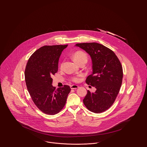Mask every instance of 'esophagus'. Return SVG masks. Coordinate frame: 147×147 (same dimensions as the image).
Instances as JSON below:
<instances>
[{
	"mask_svg": "<svg viewBox=\"0 0 147 147\" xmlns=\"http://www.w3.org/2000/svg\"><path fill=\"white\" fill-rule=\"evenodd\" d=\"M78 88H79V86L77 85H72L70 86L71 89H77Z\"/></svg>",
	"mask_w": 147,
	"mask_h": 147,
	"instance_id": "1",
	"label": "esophagus"
}]
</instances>
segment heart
I'll list each match as a JSON object with an SVG mask.
<instances>
[{"instance_id":"obj_1","label":"heart","mask_w":147,"mask_h":147,"mask_svg":"<svg viewBox=\"0 0 147 147\" xmlns=\"http://www.w3.org/2000/svg\"><path fill=\"white\" fill-rule=\"evenodd\" d=\"M73 58L75 62H76L79 64L82 63H86L88 61V56L83 51H76L73 55ZM62 64H61V66ZM71 80L73 82H78L79 80L78 76L72 77L71 78Z\"/></svg>"}]
</instances>
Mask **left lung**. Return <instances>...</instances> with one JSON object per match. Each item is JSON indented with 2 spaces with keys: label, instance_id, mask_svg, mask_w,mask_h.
<instances>
[{
  "label": "left lung",
  "instance_id": "1",
  "mask_svg": "<svg viewBox=\"0 0 147 147\" xmlns=\"http://www.w3.org/2000/svg\"><path fill=\"white\" fill-rule=\"evenodd\" d=\"M91 57L92 73L85 82L94 86V92L88 90L83 99L86 107L96 113L104 112L114 103L120 90L123 69L118 57L111 49L96 43H77Z\"/></svg>",
  "mask_w": 147,
  "mask_h": 147
}]
</instances>
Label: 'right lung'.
<instances>
[{
  "label": "right lung",
  "instance_id": "right-lung-1",
  "mask_svg": "<svg viewBox=\"0 0 147 147\" xmlns=\"http://www.w3.org/2000/svg\"><path fill=\"white\" fill-rule=\"evenodd\" d=\"M66 45L44 46L30 56L25 70L28 92L35 105L42 112L53 115L60 112L70 92L69 86L56 89L52 86L53 75L58 71L60 56Z\"/></svg>",
  "mask_w": 147,
  "mask_h": 147
}]
</instances>
